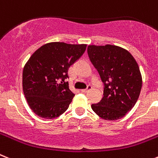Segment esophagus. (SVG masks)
I'll return each instance as SVG.
<instances>
[{
  "label": "esophagus",
  "instance_id": "esophagus-1",
  "mask_svg": "<svg viewBox=\"0 0 158 158\" xmlns=\"http://www.w3.org/2000/svg\"><path fill=\"white\" fill-rule=\"evenodd\" d=\"M92 89H93L92 85H88V87H87V88L84 89H82V90H81V92H82V93H84V94H86V93L89 92V90Z\"/></svg>",
  "mask_w": 158,
  "mask_h": 158
}]
</instances>
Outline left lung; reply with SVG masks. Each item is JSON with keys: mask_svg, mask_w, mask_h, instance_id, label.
<instances>
[{"mask_svg": "<svg viewBox=\"0 0 158 158\" xmlns=\"http://www.w3.org/2000/svg\"><path fill=\"white\" fill-rule=\"evenodd\" d=\"M88 55L104 83L103 98L91 107L102 119H121L139 98L142 78L131 53L119 46L89 45Z\"/></svg>", "mask_w": 158, "mask_h": 158, "instance_id": "left-lung-1", "label": "left lung"}]
</instances>
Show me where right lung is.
I'll return each mask as SVG.
<instances>
[{
	"mask_svg": "<svg viewBox=\"0 0 158 158\" xmlns=\"http://www.w3.org/2000/svg\"><path fill=\"white\" fill-rule=\"evenodd\" d=\"M86 46L47 43L30 56L23 69L22 85L27 102L35 114L53 119L68 110L75 96L65 81L69 68L83 55Z\"/></svg>",
	"mask_w": 158,
	"mask_h": 158,
	"instance_id": "right-lung-1",
	"label": "right lung"
}]
</instances>
